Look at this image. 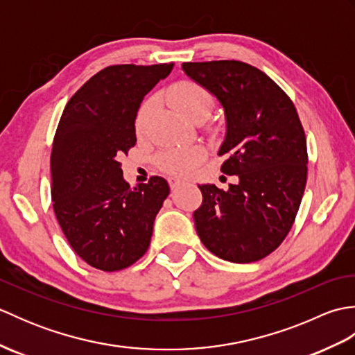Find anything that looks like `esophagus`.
Instances as JSON below:
<instances>
[{
    "instance_id": "esophagus-1",
    "label": "esophagus",
    "mask_w": 355,
    "mask_h": 355,
    "mask_svg": "<svg viewBox=\"0 0 355 355\" xmlns=\"http://www.w3.org/2000/svg\"><path fill=\"white\" fill-rule=\"evenodd\" d=\"M182 183H183V180H180L177 177H169V186H171L172 191L175 189V187H178Z\"/></svg>"
}]
</instances>
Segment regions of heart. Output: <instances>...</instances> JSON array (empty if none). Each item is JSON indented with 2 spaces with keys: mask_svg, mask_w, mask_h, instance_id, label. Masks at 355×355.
<instances>
[{
  "mask_svg": "<svg viewBox=\"0 0 355 355\" xmlns=\"http://www.w3.org/2000/svg\"><path fill=\"white\" fill-rule=\"evenodd\" d=\"M168 99L180 114L192 122H202L214 110V96L206 87L193 80H180L168 92ZM154 103L148 101L140 107L135 116V131L143 135L146 132L149 117L153 114ZM206 150L202 146H169L157 157L158 168L177 177H186L205 162Z\"/></svg>",
  "mask_w": 355,
  "mask_h": 355,
  "instance_id": "obj_1",
  "label": "heart"
}]
</instances>
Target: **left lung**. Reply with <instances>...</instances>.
<instances>
[{
  "label": "left lung",
  "instance_id": "obj_1",
  "mask_svg": "<svg viewBox=\"0 0 355 355\" xmlns=\"http://www.w3.org/2000/svg\"><path fill=\"white\" fill-rule=\"evenodd\" d=\"M183 71L216 96L227 135L221 172L238 175L224 191L198 186L195 227L218 258L245 263L282 244L296 220L308 173L304 126L294 103L273 79L241 61L184 62Z\"/></svg>",
  "mask_w": 355,
  "mask_h": 355
}]
</instances>
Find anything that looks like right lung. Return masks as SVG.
<instances>
[{"instance_id": "obj_1", "label": "right lung", "mask_w": 355, "mask_h": 355, "mask_svg": "<svg viewBox=\"0 0 355 355\" xmlns=\"http://www.w3.org/2000/svg\"><path fill=\"white\" fill-rule=\"evenodd\" d=\"M173 62L110 65L65 105L51 149L56 220L82 261L102 271L132 266L146 253L154 220L169 195L164 178L131 187L120 157L135 141V116Z\"/></svg>"}]
</instances>
